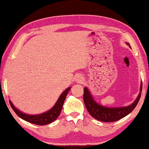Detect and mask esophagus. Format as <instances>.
<instances>
[{"instance_id": "34e87169", "label": "esophagus", "mask_w": 149, "mask_h": 149, "mask_svg": "<svg viewBox=\"0 0 149 149\" xmlns=\"http://www.w3.org/2000/svg\"><path fill=\"white\" fill-rule=\"evenodd\" d=\"M77 81H79V82H82V81H83V79L82 78V77H77Z\"/></svg>"}]
</instances>
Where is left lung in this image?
Listing matches in <instances>:
<instances>
[{
	"label": "left lung",
	"instance_id": "left-lung-1",
	"mask_svg": "<svg viewBox=\"0 0 149 149\" xmlns=\"http://www.w3.org/2000/svg\"><path fill=\"white\" fill-rule=\"evenodd\" d=\"M127 45H129L127 43ZM142 83L140 87V93L137 99L130 106L125 107L109 108L99 105L95 102L87 87H85L83 93V100L87 111L95 119L103 122H114L122 119L131 113L137 106L141 96Z\"/></svg>",
	"mask_w": 149,
	"mask_h": 149
}]
</instances>
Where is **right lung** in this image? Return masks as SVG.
Masks as SVG:
<instances>
[{
	"mask_svg": "<svg viewBox=\"0 0 149 149\" xmlns=\"http://www.w3.org/2000/svg\"><path fill=\"white\" fill-rule=\"evenodd\" d=\"M70 89V87H68L66 89L64 92H63L61 95L59 97L58 100L57 101L56 104L54 107L50 109L49 111L44 113L40 115H26L16 109V108L13 105L11 102L9 100V104L14 112L16 113V115L19 116L20 118L22 119L25 120V121L29 122V123L36 124L38 125H47V124L52 123V122L54 121L62 111V109L63 107V104L64 102L65 99H66V95L68 94L69 90Z\"/></svg>",
	"mask_w": 149,
	"mask_h": 149,
	"instance_id": "obj_1",
	"label": "right lung"
}]
</instances>
